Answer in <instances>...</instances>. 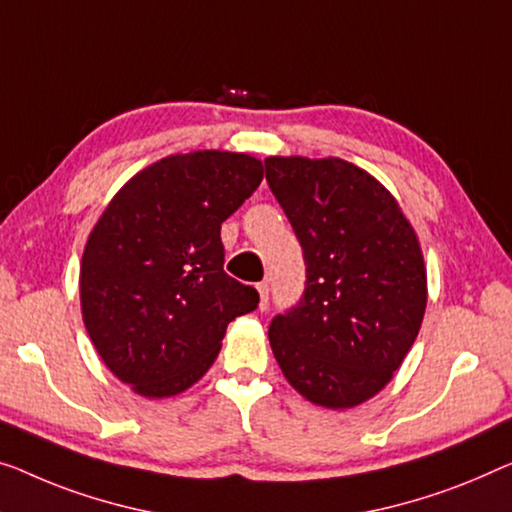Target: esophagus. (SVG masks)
Here are the masks:
<instances>
[{
  "label": "esophagus",
  "mask_w": 512,
  "mask_h": 512,
  "mask_svg": "<svg viewBox=\"0 0 512 512\" xmlns=\"http://www.w3.org/2000/svg\"><path fill=\"white\" fill-rule=\"evenodd\" d=\"M257 292H259V310H266L269 305V282H257Z\"/></svg>",
  "instance_id": "34e87169"
}]
</instances>
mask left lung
<instances>
[{
	"instance_id": "obj_1",
	"label": "left lung",
	"mask_w": 512,
	"mask_h": 512,
	"mask_svg": "<svg viewBox=\"0 0 512 512\" xmlns=\"http://www.w3.org/2000/svg\"><path fill=\"white\" fill-rule=\"evenodd\" d=\"M266 181L301 243L305 289L273 317V356L296 391L329 409L379 393L421 329V246L393 195L340 158H266Z\"/></svg>"
}]
</instances>
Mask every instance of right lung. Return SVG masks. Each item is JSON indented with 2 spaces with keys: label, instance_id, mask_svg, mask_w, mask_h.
<instances>
[{
  "label": "right lung",
  "instance_id": "obj_1",
  "mask_svg": "<svg viewBox=\"0 0 512 512\" xmlns=\"http://www.w3.org/2000/svg\"><path fill=\"white\" fill-rule=\"evenodd\" d=\"M257 158L167 156L126 183L89 234L82 319L103 363L144 398H170L211 368L255 287L227 276L220 225L255 193Z\"/></svg>",
  "mask_w": 512,
  "mask_h": 512
}]
</instances>
